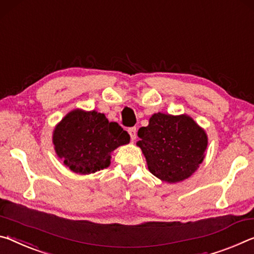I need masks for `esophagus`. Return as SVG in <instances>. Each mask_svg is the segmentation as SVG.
I'll list each match as a JSON object with an SVG mask.
<instances>
[{"instance_id": "esophagus-1", "label": "esophagus", "mask_w": 254, "mask_h": 254, "mask_svg": "<svg viewBox=\"0 0 254 254\" xmlns=\"http://www.w3.org/2000/svg\"><path fill=\"white\" fill-rule=\"evenodd\" d=\"M128 132H129L131 140L136 139V136H137V129H136V127H131V128H129V129H128Z\"/></svg>"}]
</instances>
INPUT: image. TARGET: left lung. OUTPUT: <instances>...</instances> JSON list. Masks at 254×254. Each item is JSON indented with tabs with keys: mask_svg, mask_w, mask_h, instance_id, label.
Returning a JSON list of instances; mask_svg holds the SVG:
<instances>
[{
	"mask_svg": "<svg viewBox=\"0 0 254 254\" xmlns=\"http://www.w3.org/2000/svg\"><path fill=\"white\" fill-rule=\"evenodd\" d=\"M137 135L149 172L169 184L184 181L196 171L208 144L205 130L187 115L157 112Z\"/></svg>",
	"mask_w": 254,
	"mask_h": 254,
	"instance_id": "left-lung-1",
	"label": "left lung"
}]
</instances>
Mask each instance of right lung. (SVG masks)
<instances>
[{
	"mask_svg": "<svg viewBox=\"0 0 254 254\" xmlns=\"http://www.w3.org/2000/svg\"><path fill=\"white\" fill-rule=\"evenodd\" d=\"M130 136L103 114L80 109L68 112L54 129L57 156L73 172L94 173L110 164L111 152L129 143Z\"/></svg>",
	"mask_w": 254,
	"mask_h": 254,
	"instance_id": "1",
	"label": "right lung"
}]
</instances>
